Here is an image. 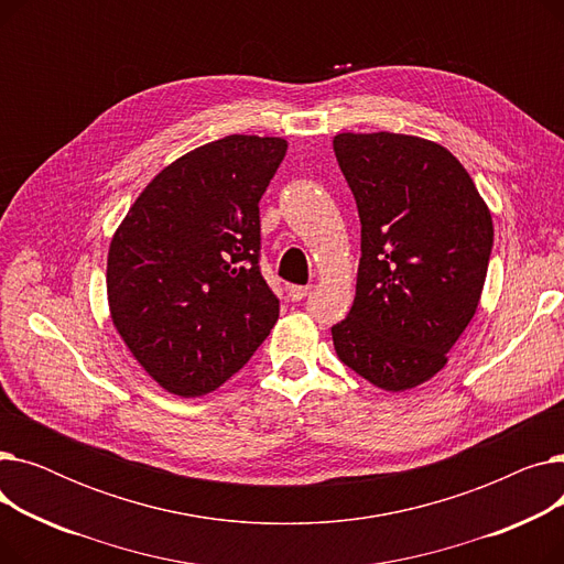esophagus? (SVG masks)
<instances>
[{
    "instance_id": "34e87169",
    "label": "esophagus",
    "mask_w": 564,
    "mask_h": 564,
    "mask_svg": "<svg viewBox=\"0 0 564 564\" xmlns=\"http://www.w3.org/2000/svg\"><path fill=\"white\" fill-rule=\"evenodd\" d=\"M308 294H311V285H290L288 288V297L292 302H302L308 297Z\"/></svg>"
}]
</instances>
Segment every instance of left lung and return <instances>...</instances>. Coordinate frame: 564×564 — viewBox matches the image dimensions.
<instances>
[{
    "mask_svg": "<svg viewBox=\"0 0 564 564\" xmlns=\"http://www.w3.org/2000/svg\"><path fill=\"white\" fill-rule=\"evenodd\" d=\"M334 151L361 219L357 297L332 327L340 361L383 391L446 366L480 304L489 207L446 148L409 134L343 132Z\"/></svg>",
    "mask_w": 564,
    "mask_h": 564,
    "instance_id": "obj_1",
    "label": "left lung"
}]
</instances>
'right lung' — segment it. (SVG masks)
Segmentation results:
<instances>
[{"mask_svg": "<svg viewBox=\"0 0 564 564\" xmlns=\"http://www.w3.org/2000/svg\"><path fill=\"white\" fill-rule=\"evenodd\" d=\"M285 151L279 137L205 143L158 173L113 235V327L169 393L219 389L279 319L260 274L258 203Z\"/></svg>", "mask_w": 564, "mask_h": 564, "instance_id": "add662e5", "label": "right lung"}]
</instances>
